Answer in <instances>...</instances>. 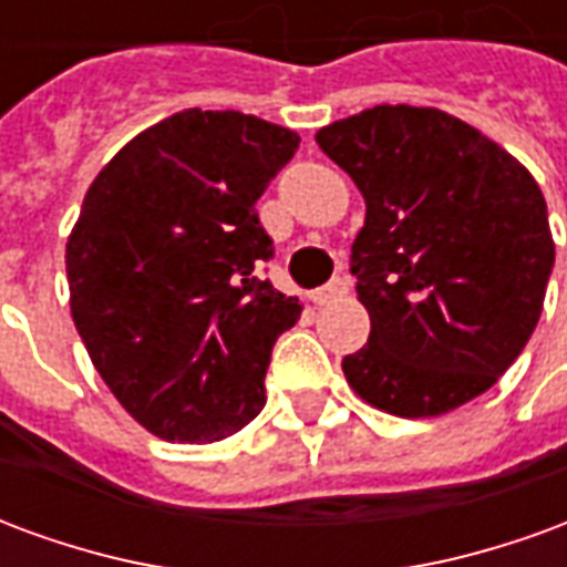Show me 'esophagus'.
Wrapping results in <instances>:
<instances>
[{
  "instance_id": "esophagus-1",
  "label": "esophagus",
  "mask_w": 567,
  "mask_h": 567,
  "mask_svg": "<svg viewBox=\"0 0 567 567\" xmlns=\"http://www.w3.org/2000/svg\"><path fill=\"white\" fill-rule=\"evenodd\" d=\"M349 295V279L346 276H337L328 285H321L319 291H312V303H331V300H340V297Z\"/></svg>"
}]
</instances>
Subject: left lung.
<instances>
[{
    "label": "left lung",
    "mask_w": 567,
    "mask_h": 567,
    "mask_svg": "<svg viewBox=\"0 0 567 567\" xmlns=\"http://www.w3.org/2000/svg\"><path fill=\"white\" fill-rule=\"evenodd\" d=\"M368 203L352 243L368 346L349 385L392 416H443L488 392L535 331L556 246L513 154L440 109L373 105L316 133Z\"/></svg>",
    "instance_id": "left-lung-1"
}]
</instances>
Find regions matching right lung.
Segmentation results:
<instances>
[{"mask_svg":"<svg viewBox=\"0 0 567 567\" xmlns=\"http://www.w3.org/2000/svg\"><path fill=\"white\" fill-rule=\"evenodd\" d=\"M300 136L243 112L187 109L130 140L93 178L66 243L69 307L121 406L163 440L212 443L258 416L272 343L297 297L255 203Z\"/></svg>","mask_w":567,"mask_h":567,"instance_id":"obj_1","label":"right lung"}]
</instances>
